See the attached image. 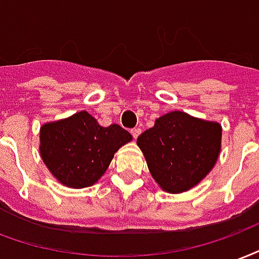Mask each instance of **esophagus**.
<instances>
[{
    "label": "esophagus",
    "instance_id": "1",
    "mask_svg": "<svg viewBox=\"0 0 259 259\" xmlns=\"http://www.w3.org/2000/svg\"><path fill=\"white\" fill-rule=\"evenodd\" d=\"M132 135H133V137H135V139H137V137L141 135V129H140V127H135V129H132Z\"/></svg>",
    "mask_w": 259,
    "mask_h": 259
}]
</instances>
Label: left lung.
<instances>
[{"label":"left lung","mask_w":259,"mask_h":259,"mask_svg":"<svg viewBox=\"0 0 259 259\" xmlns=\"http://www.w3.org/2000/svg\"><path fill=\"white\" fill-rule=\"evenodd\" d=\"M221 136L218 122L171 111L141 133L137 145L159 187L178 193L198 185L210 173L220 156Z\"/></svg>","instance_id":"8db88e82"}]
</instances>
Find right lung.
<instances>
[{
  "label": "right lung",
  "mask_w": 259,
  "mask_h": 259,
  "mask_svg": "<svg viewBox=\"0 0 259 259\" xmlns=\"http://www.w3.org/2000/svg\"><path fill=\"white\" fill-rule=\"evenodd\" d=\"M132 135L119 124L103 127L89 112L41 126L39 154L57 181L70 188H86L99 181L114 154Z\"/></svg>",
  "instance_id": "add662e5"
}]
</instances>
